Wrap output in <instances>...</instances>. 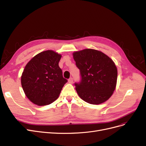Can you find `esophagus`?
<instances>
[{
  "label": "esophagus",
  "mask_w": 146,
  "mask_h": 146,
  "mask_svg": "<svg viewBox=\"0 0 146 146\" xmlns=\"http://www.w3.org/2000/svg\"><path fill=\"white\" fill-rule=\"evenodd\" d=\"M68 81L69 83L72 84V83H73V79L72 78H70V79L68 80Z\"/></svg>",
  "instance_id": "1"
}]
</instances>
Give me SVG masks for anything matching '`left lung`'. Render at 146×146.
<instances>
[{
  "mask_svg": "<svg viewBox=\"0 0 146 146\" xmlns=\"http://www.w3.org/2000/svg\"><path fill=\"white\" fill-rule=\"evenodd\" d=\"M76 65L80 70V82L75 83L79 96L85 102L100 104L112 96L117 78V67L105 54L85 49L73 54Z\"/></svg>",
  "mask_w": 146,
  "mask_h": 146,
  "instance_id": "1",
  "label": "left lung"
}]
</instances>
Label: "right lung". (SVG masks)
Returning a JSON list of instances; mask_svg holds the SVG:
<instances>
[{
  "mask_svg": "<svg viewBox=\"0 0 146 146\" xmlns=\"http://www.w3.org/2000/svg\"><path fill=\"white\" fill-rule=\"evenodd\" d=\"M61 55L48 50L35 55L25 67L21 85L26 97L37 106L48 105L58 98L67 80L58 66Z\"/></svg>",
  "mask_w": 146,
  "mask_h": 146,
  "instance_id": "obj_1",
  "label": "right lung"
}]
</instances>
